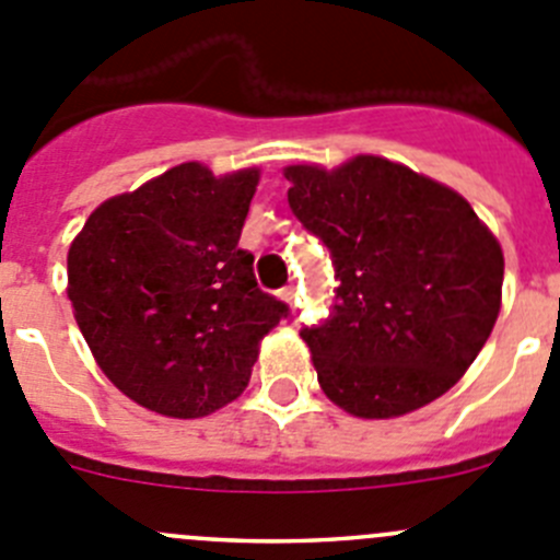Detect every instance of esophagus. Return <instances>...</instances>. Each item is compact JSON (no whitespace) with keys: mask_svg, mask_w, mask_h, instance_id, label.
Returning a JSON list of instances; mask_svg holds the SVG:
<instances>
[{"mask_svg":"<svg viewBox=\"0 0 560 560\" xmlns=\"http://www.w3.org/2000/svg\"><path fill=\"white\" fill-rule=\"evenodd\" d=\"M279 295H281V301L290 303V306H295V287H292V284L284 287V290H281Z\"/></svg>","mask_w":560,"mask_h":560,"instance_id":"esophagus-1","label":"esophagus"}]
</instances>
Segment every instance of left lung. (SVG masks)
<instances>
[{
  "instance_id": "left-lung-1",
  "label": "left lung",
  "mask_w": 560,
  "mask_h": 560,
  "mask_svg": "<svg viewBox=\"0 0 560 560\" xmlns=\"http://www.w3.org/2000/svg\"><path fill=\"white\" fill-rule=\"evenodd\" d=\"M284 177L339 281L328 317L301 330L325 396L394 418L446 394L501 312V243L457 191L377 155Z\"/></svg>"
}]
</instances>
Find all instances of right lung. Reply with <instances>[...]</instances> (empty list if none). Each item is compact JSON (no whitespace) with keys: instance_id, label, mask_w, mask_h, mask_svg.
Returning a JSON list of instances; mask_svg holds the SVG:
<instances>
[{"instance_id":"add662e5","label":"right lung","mask_w":560,"mask_h":560,"mask_svg":"<svg viewBox=\"0 0 560 560\" xmlns=\"http://www.w3.org/2000/svg\"><path fill=\"white\" fill-rule=\"evenodd\" d=\"M259 172L180 164L103 202L68 252V298L97 366L172 418L237 399L259 341L290 314L237 246Z\"/></svg>"}]
</instances>
